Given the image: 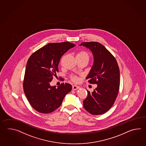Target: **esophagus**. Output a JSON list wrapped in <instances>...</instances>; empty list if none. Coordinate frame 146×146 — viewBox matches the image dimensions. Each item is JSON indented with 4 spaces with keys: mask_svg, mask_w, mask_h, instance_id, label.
Wrapping results in <instances>:
<instances>
[{
    "mask_svg": "<svg viewBox=\"0 0 146 146\" xmlns=\"http://www.w3.org/2000/svg\"><path fill=\"white\" fill-rule=\"evenodd\" d=\"M79 88H80V87L78 86H76V85L72 86V90H77V89H79Z\"/></svg>",
    "mask_w": 146,
    "mask_h": 146,
    "instance_id": "34e87169",
    "label": "esophagus"
}]
</instances>
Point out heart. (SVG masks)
<instances>
[{"label":"heart","mask_w":146,"mask_h":146,"mask_svg":"<svg viewBox=\"0 0 146 146\" xmlns=\"http://www.w3.org/2000/svg\"><path fill=\"white\" fill-rule=\"evenodd\" d=\"M77 58L80 59H86L88 60L90 58V55L89 53L85 50H80L78 52L77 54ZM70 79L74 82H77L78 81V78L77 76L72 74L70 76Z\"/></svg>","instance_id":"obj_1"}]
</instances>
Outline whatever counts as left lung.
Here are the masks:
<instances>
[{
  "instance_id": "1",
  "label": "left lung",
  "mask_w": 146,
  "mask_h": 146,
  "mask_svg": "<svg viewBox=\"0 0 146 146\" xmlns=\"http://www.w3.org/2000/svg\"><path fill=\"white\" fill-rule=\"evenodd\" d=\"M93 53L94 64L87 76L88 82L98 86L83 101L86 110L92 115H101L112 108L118 95L120 73L114 56L102 44L96 42L81 43Z\"/></svg>"
}]
</instances>
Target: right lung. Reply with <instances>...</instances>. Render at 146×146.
<instances>
[{
	"label": "right lung",
	"instance_id": "add662e5",
	"mask_svg": "<svg viewBox=\"0 0 146 146\" xmlns=\"http://www.w3.org/2000/svg\"><path fill=\"white\" fill-rule=\"evenodd\" d=\"M75 45L69 42L47 44L31 55L27 63L23 82L28 101L37 112L47 114L61 106L72 85L62 83L50 86L53 77L58 72L62 56Z\"/></svg>",
	"mask_w": 146,
	"mask_h": 146
}]
</instances>
